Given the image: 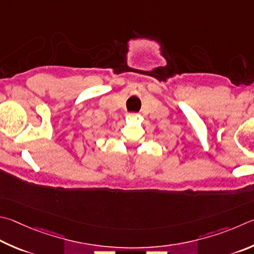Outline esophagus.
<instances>
[{"label":"esophagus","instance_id":"1","mask_svg":"<svg viewBox=\"0 0 254 254\" xmlns=\"http://www.w3.org/2000/svg\"><path fill=\"white\" fill-rule=\"evenodd\" d=\"M128 115H130V117H132V118H139L140 117V115L137 113H128Z\"/></svg>","mask_w":254,"mask_h":254}]
</instances>
